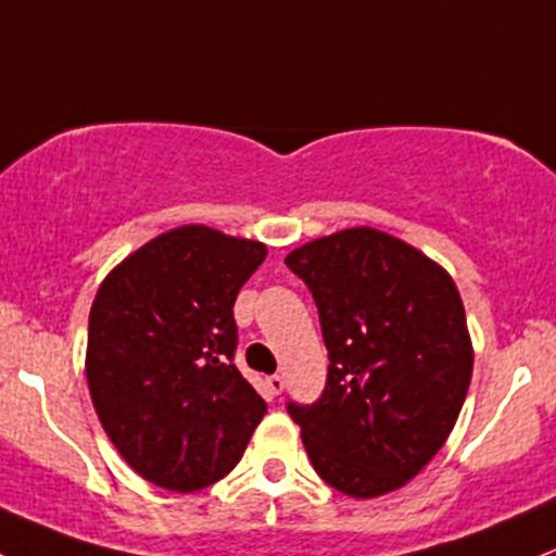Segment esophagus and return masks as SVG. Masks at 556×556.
Returning <instances> with one entry per match:
<instances>
[{"instance_id":"obj_1","label":"esophagus","mask_w":556,"mask_h":556,"mask_svg":"<svg viewBox=\"0 0 556 556\" xmlns=\"http://www.w3.org/2000/svg\"><path fill=\"white\" fill-rule=\"evenodd\" d=\"M282 388H285V380H282V377H279V375L268 377V380H266L268 395H279V393H282Z\"/></svg>"}]
</instances>
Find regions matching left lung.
<instances>
[{
  "label": "left lung",
  "mask_w": 556,
  "mask_h": 556,
  "mask_svg": "<svg viewBox=\"0 0 556 556\" xmlns=\"http://www.w3.org/2000/svg\"><path fill=\"white\" fill-rule=\"evenodd\" d=\"M285 264L308 285L329 351L321 399L288 406L311 465L345 496L399 491L443 448L472 380L454 279L371 227L311 240Z\"/></svg>",
  "instance_id": "obj_1"
}]
</instances>
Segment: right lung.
<instances>
[{"mask_svg": "<svg viewBox=\"0 0 556 556\" xmlns=\"http://www.w3.org/2000/svg\"><path fill=\"white\" fill-rule=\"evenodd\" d=\"M266 245L187 224L102 279L89 311L91 404L134 472L166 491L216 483L245 454L266 401L231 364L237 292Z\"/></svg>", "mask_w": 556, "mask_h": 556, "instance_id": "obj_1", "label": "right lung"}]
</instances>
